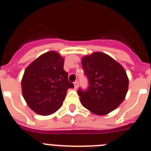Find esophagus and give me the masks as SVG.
Here are the masks:
<instances>
[{"instance_id":"34e87169","label":"esophagus","mask_w":151,"mask_h":151,"mask_svg":"<svg viewBox=\"0 0 151 151\" xmlns=\"http://www.w3.org/2000/svg\"><path fill=\"white\" fill-rule=\"evenodd\" d=\"M73 83H74V87H75V88H77L78 87V81H75L74 82H73Z\"/></svg>"}]
</instances>
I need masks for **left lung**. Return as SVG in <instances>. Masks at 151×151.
Instances as JSON below:
<instances>
[{"label":"left lung","instance_id":"8db88e82","mask_svg":"<svg viewBox=\"0 0 151 151\" xmlns=\"http://www.w3.org/2000/svg\"><path fill=\"white\" fill-rule=\"evenodd\" d=\"M82 65L88 81L87 88L77 91L83 106L97 115L115 110L128 91L129 78L124 68L101 52L83 57Z\"/></svg>","mask_w":151,"mask_h":151}]
</instances>
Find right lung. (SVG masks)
<instances>
[{"label":"right lung","instance_id":"add662e5","mask_svg":"<svg viewBox=\"0 0 151 151\" xmlns=\"http://www.w3.org/2000/svg\"><path fill=\"white\" fill-rule=\"evenodd\" d=\"M63 65L61 56L50 51L40 56L25 70L22 95L29 107L38 114L55 113L63 105L68 89L74 88L68 80Z\"/></svg>","mask_w":151,"mask_h":151}]
</instances>
